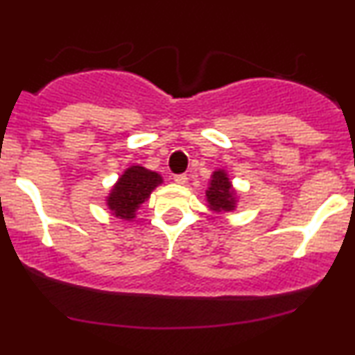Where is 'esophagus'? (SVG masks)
Returning <instances> with one entry per match:
<instances>
[{
  "label": "esophagus",
  "instance_id": "34e87169",
  "mask_svg": "<svg viewBox=\"0 0 355 355\" xmlns=\"http://www.w3.org/2000/svg\"><path fill=\"white\" fill-rule=\"evenodd\" d=\"M173 180H175V183H178V185H185L187 180H189V177H187L185 173H178V175H175Z\"/></svg>",
  "mask_w": 355,
  "mask_h": 355
}]
</instances>
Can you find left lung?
I'll use <instances>...</instances> for the list:
<instances>
[{
  "mask_svg": "<svg viewBox=\"0 0 355 355\" xmlns=\"http://www.w3.org/2000/svg\"><path fill=\"white\" fill-rule=\"evenodd\" d=\"M207 198L208 203H210V208H213L215 211L233 210L234 200L232 183H230L223 170H218V172L213 173L210 189L207 191Z\"/></svg>",
  "mask_w": 355,
  "mask_h": 355,
  "instance_id": "obj_1",
  "label": "left lung"
}]
</instances>
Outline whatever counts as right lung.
<instances>
[{
  "label": "right lung",
  "instance_id": "1",
  "mask_svg": "<svg viewBox=\"0 0 355 355\" xmlns=\"http://www.w3.org/2000/svg\"><path fill=\"white\" fill-rule=\"evenodd\" d=\"M159 183H162L159 173L150 172L144 166H130L110 191L107 200L110 210L121 218H134L137 208L150 196V191Z\"/></svg>",
  "mask_w": 355,
  "mask_h": 355
}]
</instances>
